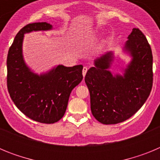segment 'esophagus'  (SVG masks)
Returning a JSON list of instances; mask_svg holds the SVG:
<instances>
[{"label":"esophagus","mask_w":160,"mask_h":160,"mask_svg":"<svg viewBox=\"0 0 160 160\" xmlns=\"http://www.w3.org/2000/svg\"><path fill=\"white\" fill-rule=\"evenodd\" d=\"M87 70H88V69H87V67H86V66H84V67H83V69H82V75H83V77H85V76H86V73H87Z\"/></svg>","instance_id":"esophagus-1"}]
</instances>
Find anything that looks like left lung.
<instances>
[{"mask_svg":"<svg viewBox=\"0 0 160 160\" xmlns=\"http://www.w3.org/2000/svg\"><path fill=\"white\" fill-rule=\"evenodd\" d=\"M124 49L132 59L123 75H113L109 68L112 52L94 60L85 82L90 91V109L102 124H116L131 118L148 99L153 83V57L146 37L137 28L128 36Z\"/></svg>","mask_w":160,"mask_h":160,"instance_id":"1","label":"left lung"}]
</instances>
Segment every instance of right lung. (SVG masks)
Returning a JSON list of instances; mask_svg holds the SVG:
<instances>
[{"mask_svg":"<svg viewBox=\"0 0 160 160\" xmlns=\"http://www.w3.org/2000/svg\"><path fill=\"white\" fill-rule=\"evenodd\" d=\"M51 29L46 22L26 25L16 35L7 56V87L12 102L29 118L47 124L62 118L72 90L83 78L82 65H59L41 75L25 65L22 55L24 34Z\"/></svg>","mask_w":160,"mask_h":160,"instance_id":"right-lung-1","label":"right lung"}]
</instances>
